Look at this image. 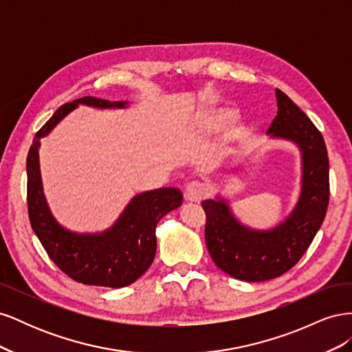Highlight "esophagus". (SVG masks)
<instances>
[{
  "label": "esophagus",
  "mask_w": 352,
  "mask_h": 352,
  "mask_svg": "<svg viewBox=\"0 0 352 352\" xmlns=\"http://www.w3.org/2000/svg\"><path fill=\"white\" fill-rule=\"evenodd\" d=\"M207 195V188L202 182H190L185 189V197L190 202H199L202 198Z\"/></svg>",
  "instance_id": "esophagus-1"
}]
</instances>
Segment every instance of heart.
Wrapping results in <instances>:
<instances>
[{
    "label": "heart",
    "mask_w": 352,
    "mask_h": 352,
    "mask_svg": "<svg viewBox=\"0 0 352 352\" xmlns=\"http://www.w3.org/2000/svg\"><path fill=\"white\" fill-rule=\"evenodd\" d=\"M233 113L230 109H223V107H214L207 110L199 119V124L202 129L208 132H219L233 120Z\"/></svg>",
    "instance_id": "1"
}]
</instances>
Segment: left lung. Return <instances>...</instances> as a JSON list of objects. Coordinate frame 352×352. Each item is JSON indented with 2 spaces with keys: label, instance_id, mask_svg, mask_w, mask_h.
<instances>
[{
  "label": "left lung",
  "instance_id": "obj_1",
  "mask_svg": "<svg viewBox=\"0 0 352 352\" xmlns=\"http://www.w3.org/2000/svg\"><path fill=\"white\" fill-rule=\"evenodd\" d=\"M276 101L278 116L267 135L294 142L301 153V194L291 214L273 229L257 230L242 225L228 199L217 195L201 202L212 261L245 282L270 280L292 269L320 229L329 204V158L322 133L280 89H276Z\"/></svg>",
  "mask_w": 352,
  "mask_h": 352
}]
</instances>
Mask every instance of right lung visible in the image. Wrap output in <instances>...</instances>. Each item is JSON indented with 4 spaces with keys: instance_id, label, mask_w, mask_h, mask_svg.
Segmentation results:
<instances>
[{
    "instance_id": "right-lung-1",
    "label": "right lung",
    "mask_w": 352,
    "mask_h": 352,
    "mask_svg": "<svg viewBox=\"0 0 352 352\" xmlns=\"http://www.w3.org/2000/svg\"><path fill=\"white\" fill-rule=\"evenodd\" d=\"M79 104L94 109H126L129 102L83 97L61 105L41 127L26 162L29 220L50 258L69 278L83 285L123 287L150 269L157 250V223L182 206L184 195L177 188L146 190L133 197L114 225L100 233H78L63 228L52 216L44 195L39 146L42 138Z\"/></svg>"
}]
</instances>
